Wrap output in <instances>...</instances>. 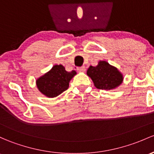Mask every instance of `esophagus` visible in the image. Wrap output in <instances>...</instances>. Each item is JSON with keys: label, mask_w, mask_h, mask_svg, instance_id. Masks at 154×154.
<instances>
[{"label": "esophagus", "mask_w": 154, "mask_h": 154, "mask_svg": "<svg viewBox=\"0 0 154 154\" xmlns=\"http://www.w3.org/2000/svg\"><path fill=\"white\" fill-rule=\"evenodd\" d=\"M77 70H78V72H85L86 68H85V67H79L77 68Z\"/></svg>", "instance_id": "obj_1"}]
</instances>
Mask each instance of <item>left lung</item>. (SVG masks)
<instances>
[{
	"mask_svg": "<svg viewBox=\"0 0 154 154\" xmlns=\"http://www.w3.org/2000/svg\"><path fill=\"white\" fill-rule=\"evenodd\" d=\"M94 85L99 90L116 88L123 82V75L116 67L105 61H100L96 67L90 66L87 72Z\"/></svg>",
	"mask_w": 154,
	"mask_h": 154,
	"instance_id": "8db88e82",
	"label": "left lung"
}]
</instances>
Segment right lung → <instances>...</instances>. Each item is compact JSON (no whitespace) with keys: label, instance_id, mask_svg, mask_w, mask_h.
Instances as JSON below:
<instances>
[{"label":"right lung","instance_id":"obj_1","mask_svg":"<svg viewBox=\"0 0 154 154\" xmlns=\"http://www.w3.org/2000/svg\"><path fill=\"white\" fill-rule=\"evenodd\" d=\"M75 74V70L66 71L61 64L54 65L48 72L37 79V88L47 97H57L68 89L69 82Z\"/></svg>","mask_w":154,"mask_h":154}]
</instances>
